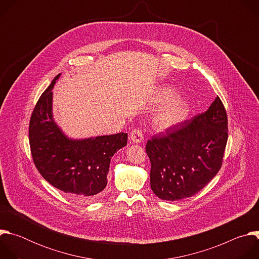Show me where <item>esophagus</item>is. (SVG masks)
Wrapping results in <instances>:
<instances>
[{
	"instance_id": "obj_1",
	"label": "esophagus",
	"mask_w": 259,
	"mask_h": 259,
	"mask_svg": "<svg viewBox=\"0 0 259 259\" xmlns=\"http://www.w3.org/2000/svg\"><path fill=\"white\" fill-rule=\"evenodd\" d=\"M130 138L134 143H139L143 140V134L142 131L140 129H134L131 134H130Z\"/></svg>"
}]
</instances>
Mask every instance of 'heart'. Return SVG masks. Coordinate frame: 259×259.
Wrapping results in <instances>:
<instances>
[{"instance_id":"heart-1","label":"heart","mask_w":259,"mask_h":259,"mask_svg":"<svg viewBox=\"0 0 259 259\" xmlns=\"http://www.w3.org/2000/svg\"><path fill=\"white\" fill-rule=\"evenodd\" d=\"M177 91L171 87L161 88L155 94L154 101L157 103H166L162 109L156 114L154 124L159 130H169L187 120L190 113L189 102L181 97L174 99Z\"/></svg>"}]
</instances>
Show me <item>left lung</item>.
I'll use <instances>...</instances> for the list:
<instances>
[{
	"label": "left lung",
	"instance_id": "left-lung-1",
	"mask_svg": "<svg viewBox=\"0 0 259 259\" xmlns=\"http://www.w3.org/2000/svg\"><path fill=\"white\" fill-rule=\"evenodd\" d=\"M227 141L228 116L218 96L205 113L154 136L145 151L155 195L172 202L196 195L219 171Z\"/></svg>",
	"mask_w": 259,
	"mask_h": 259
}]
</instances>
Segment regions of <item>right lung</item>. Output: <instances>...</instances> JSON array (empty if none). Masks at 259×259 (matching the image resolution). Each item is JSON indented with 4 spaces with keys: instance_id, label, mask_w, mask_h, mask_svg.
<instances>
[{
    "instance_id": "obj_1",
    "label": "right lung",
    "mask_w": 259,
    "mask_h": 259,
    "mask_svg": "<svg viewBox=\"0 0 259 259\" xmlns=\"http://www.w3.org/2000/svg\"><path fill=\"white\" fill-rule=\"evenodd\" d=\"M59 77L60 73L33 108L28 129L30 152L36 169L50 184L73 200L89 203L102 195L110 159L127 144L128 134L67 137L52 113V89Z\"/></svg>"
}]
</instances>
